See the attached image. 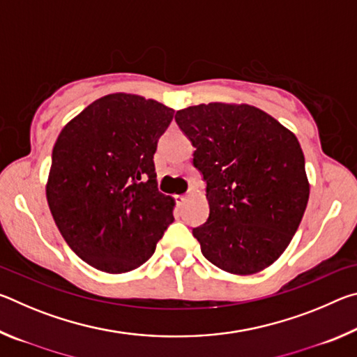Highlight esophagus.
Segmentation results:
<instances>
[{"label":"esophagus","instance_id":"34e87169","mask_svg":"<svg viewBox=\"0 0 357 357\" xmlns=\"http://www.w3.org/2000/svg\"><path fill=\"white\" fill-rule=\"evenodd\" d=\"M192 195V193L189 192V193H185V195H178L176 197V202H178V204H184L187 200H189V197Z\"/></svg>","mask_w":357,"mask_h":357}]
</instances>
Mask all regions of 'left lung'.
Returning a JSON list of instances; mask_svg holds the SVG:
<instances>
[{
	"mask_svg": "<svg viewBox=\"0 0 357 357\" xmlns=\"http://www.w3.org/2000/svg\"><path fill=\"white\" fill-rule=\"evenodd\" d=\"M174 119L206 181L209 217L192 229L204 258L238 275L268 268L291 243L309 202L298 138L247 104H200Z\"/></svg>",
	"mask_w": 357,
	"mask_h": 357,
	"instance_id": "obj_1",
	"label": "left lung"
}]
</instances>
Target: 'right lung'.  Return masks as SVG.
Masks as SVG:
<instances>
[{"label":"right lung","instance_id":"right-lung-1","mask_svg":"<svg viewBox=\"0 0 357 357\" xmlns=\"http://www.w3.org/2000/svg\"><path fill=\"white\" fill-rule=\"evenodd\" d=\"M174 110L135 94L94 100L58 135L47 202L83 261L108 274L137 269L174 220L157 189L154 153Z\"/></svg>","mask_w":357,"mask_h":357}]
</instances>
